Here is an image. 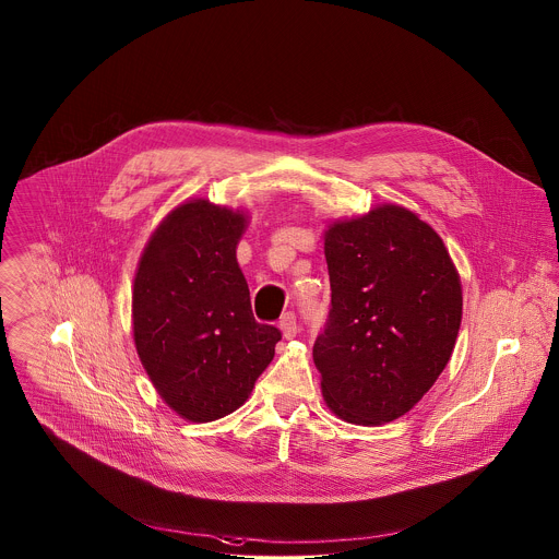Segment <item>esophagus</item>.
I'll list each match as a JSON object with an SVG mask.
<instances>
[{
  "label": "esophagus",
  "instance_id": "obj_1",
  "mask_svg": "<svg viewBox=\"0 0 559 559\" xmlns=\"http://www.w3.org/2000/svg\"><path fill=\"white\" fill-rule=\"evenodd\" d=\"M280 331H282V335H284L286 340H293V337L297 335L299 326H297V317H295L293 312H288V314L282 317V320H280Z\"/></svg>",
  "mask_w": 559,
  "mask_h": 559
}]
</instances>
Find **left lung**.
Segmentation results:
<instances>
[{"instance_id":"obj_1","label":"left lung","mask_w":559,"mask_h":559,"mask_svg":"<svg viewBox=\"0 0 559 559\" xmlns=\"http://www.w3.org/2000/svg\"><path fill=\"white\" fill-rule=\"evenodd\" d=\"M331 312L314 344L329 411L359 426L408 413L448 366L461 320V275L441 237L399 204L324 230Z\"/></svg>"}]
</instances>
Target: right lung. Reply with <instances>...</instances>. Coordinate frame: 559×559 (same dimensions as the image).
<instances>
[{"instance_id": "right-lung-1", "label": "right lung", "mask_w": 559, "mask_h": 559, "mask_svg": "<svg viewBox=\"0 0 559 559\" xmlns=\"http://www.w3.org/2000/svg\"><path fill=\"white\" fill-rule=\"evenodd\" d=\"M247 224L242 209L187 200L160 219L135 269V350L187 421H215L245 404L282 340L251 312L237 260Z\"/></svg>"}]
</instances>
